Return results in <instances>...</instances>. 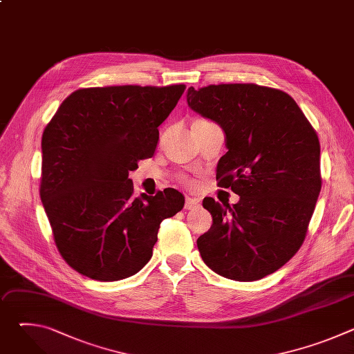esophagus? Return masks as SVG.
<instances>
[{
    "mask_svg": "<svg viewBox=\"0 0 354 354\" xmlns=\"http://www.w3.org/2000/svg\"><path fill=\"white\" fill-rule=\"evenodd\" d=\"M200 206V201L198 198H194V197H186V201H185V209L186 210H194Z\"/></svg>",
    "mask_w": 354,
    "mask_h": 354,
    "instance_id": "obj_1",
    "label": "esophagus"
}]
</instances>
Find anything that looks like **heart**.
Segmentation results:
<instances>
[{
    "instance_id": "obj_1",
    "label": "heart",
    "mask_w": 354,
    "mask_h": 354,
    "mask_svg": "<svg viewBox=\"0 0 354 354\" xmlns=\"http://www.w3.org/2000/svg\"><path fill=\"white\" fill-rule=\"evenodd\" d=\"M183 182H187V180H186V179H183Z\"/></svg>"
}]
</instances>
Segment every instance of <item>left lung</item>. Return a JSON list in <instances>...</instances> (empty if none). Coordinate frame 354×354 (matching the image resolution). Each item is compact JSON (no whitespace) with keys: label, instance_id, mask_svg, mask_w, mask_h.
<instances>
[{"label":"left lung","instance_id":"8db88e82","mask_svg":"<svg viewBox=\"0 0 354 354\" xmlns=\"http://www.w3.org/2000/svg\"><path fill=\"white\" fill-rule=\"evenodd\" d=\"M186 97L190 109L224 130L228 151L217 180L239 196L232 206L203 200L213 225L197 239L201 259L223 277L259 280L306 239L322 185L318 136L280 89L220 84L190 86Z\"/></svg>","mask_w":354,"mask_h":354}]
</instances>
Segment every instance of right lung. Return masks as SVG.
<instances>
[{
	"mask_svg": "<svg viewBox=\"0 0 354 354\" xmlns=\"http://www.w3.org/2000/svg\"><path fill=\"white\" fill-rule=\"evenodd\" d=\"M185 89H77L46 126L40 198L60 255L78 273L99 281L136 274L153 257L161 221L183 209L175 189L134 197L129 172L154 156L158 126Z\"/></svg>",
	"mask_w": 354,
	"mask_h": 354,
	"instance_id": "add662e5",
	"label": "right lung"
}]
</instances>
